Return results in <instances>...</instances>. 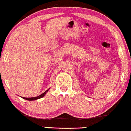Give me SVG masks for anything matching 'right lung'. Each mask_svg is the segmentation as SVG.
<instances>
[{"label":"right lung","instance_id":"1","mask_svg":"<svg viewBox=\"0 0 131 131\" xmlns=\"http://www.w3.org/2000/svg\"><path fill=\"white\" fill-rule=\"evenodd\" d=\"M48 90H47L45 92H43L42 94H41V95L37 96V97H28V98L27 97H22V98L24 99L27 100H30V101H31V100H37V99H40V98H42V97H43V96H45V94H46V93L48 92Z\"/></svg>","mask_w":131,"mask_h":131}]
</instances>
